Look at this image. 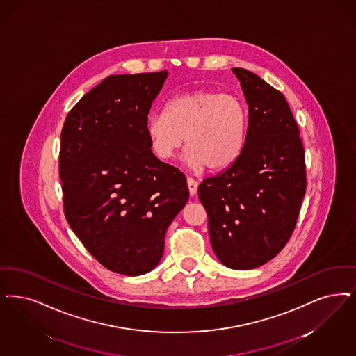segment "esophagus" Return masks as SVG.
I'll return each instance as SVG.
<instances>
[{
  "label": "esophagus",
  "instance_id": "esophagus-1",
  "mask_svg": "<svg viewBox=\"0 0 356 356\" xmlns=\"http://www.w3.org/2000/svg\"><path fill=\"white\" fill-rule=\"evenodd\" d=\"M186 184H188V189H189V195H191V196H195V195L197 193L199 183H197L193 177H188V179H186Z\"/></svg>",
  "mask_w": 356,
  "mask_h": 356
}]
</instances>
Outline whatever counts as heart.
Returning a JSON list of instances; mask_svg holds the SVG:
<instances>
[{"mask_svg": "<svg viewBox=\"0 0 356 356\" xmlns=\"http://www.w3.org/2000/svg\"><path fill=\"white\" fill-rule=\"evenodd\" d=\"M248 116L241 100L217 91L177 95L147 120L151 151L171 160L186 143L185 161L195 168L222 170L240 156L246 139Z\"/></svg>", "mask_w": 356, "mask_h": 356, "instance_id": "heart-1", "label": "heart"}]
</instances>
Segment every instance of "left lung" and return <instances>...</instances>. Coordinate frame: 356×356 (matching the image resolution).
<instances>
[{
	"mask_svg": "<svg viewBox=\"0 0 356 356\" xmlns=\"http://www.w3.org/2000/svg\"><path fill=\"white\" fill-rule=\"evenodd\" d=\"M249 104L240 156L199 185L209 238L228 268L254 269L291 237L306 192L305 148L284 94L254 72L234 67Z\"/></svg>",
	"mask_w": 356,
	"mask_h": 356,
	"instance_id": "8db88e82",
	"label": "left lung"
}]
</instances>
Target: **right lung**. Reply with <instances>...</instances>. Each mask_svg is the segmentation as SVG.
Returning a JSON list of instances; mask_svg holds the SVG:
<instances>
[{
    "mask_svg": "<svg viewBox=\"0 0 356 356\" xmlns=\"http://www.w3.org/2000/svg\"><path fill=\"white\" fill-rule=\"evenodd\" d=\"M167 76H107L72 107L60 134L66 220L91 256L124 275L160 262L165 232L189 197L184 173L152 154L145 131Z\"/></svg>",
    "mask_w": 356,
    "mask_h": 356,
    "instance_id": "add662e5",
    "label": "right lung"
}]
</instances>
